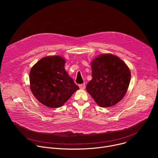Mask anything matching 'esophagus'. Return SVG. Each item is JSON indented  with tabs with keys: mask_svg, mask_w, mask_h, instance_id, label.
I'll use <instances>...</instances> for the list:
<instances>
[{
	"mask_svg": "<svg viewBox=\"0 0 158 158\" xmlns=\"http://www.w3.org/2000/svg\"><path fill=\"white\" fill-rule=\"evenodd\" d=\"M79 87L81 89H84L85 87V84H81L79 85Z\"/></svg>",
	"mask_w": 158,
	"mask_h": 158,
	"instance_id": "1",
	"label": "esophagus"
}]
</instances>
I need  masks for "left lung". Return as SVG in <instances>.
Returning <instances> with one entry per match:
<instances>
[{
  "instance_id": "obj_1",
  "label": "left lung",
  "mask_w": 158,
  "mask_h": 158,
  "mask_svg": "<svg viewBox=\"0 0 158 158\" xmlns=\"http://www.w3.org/2000/svg\"><path fill=\"white\" fill-rule=\"evenodd\" d=\"M92 77L88 93L102 107L114 106L125 96L131 80L127 65L112 54H102L91 62Z\"/></svg>"
}]
</instances>
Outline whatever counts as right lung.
I'll return each mask as SVG.
<instances>
[{"label": "right lung", "instance_id": "right-lung-1", "mask_svg": "<svg viewBox=\"0 0 158 158\" xmlns=\"http://www.w3.org/2000/svg\"><path fill=\"white\" fill-rule=\"evenodd\" d=\"M65 63L60 56H48L32 67L31 90L43 105L51 108L61 107L79 89L65 71Z\"/></svg>", "mask_w": 158, "mask_h": 158}]
</instances>
